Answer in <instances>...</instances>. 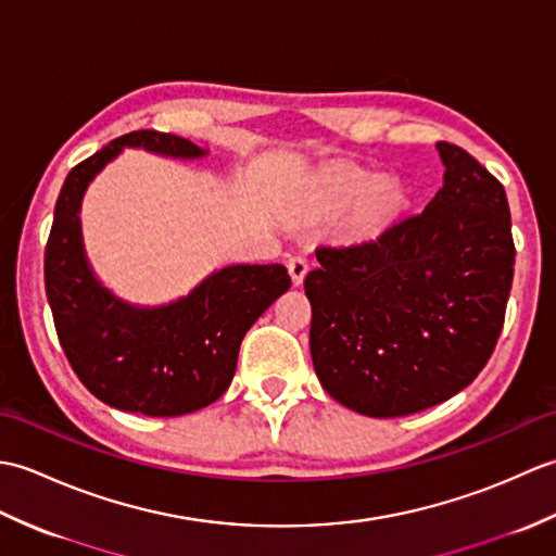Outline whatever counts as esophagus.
Instances as JSON below:
<instances>
[{"instance_id": "obj_1", "label": "esophagus", "mask_w": 556, "mask_h": 556, "mask_svg": "<svg viewBox=\"0 0 556 556\" xmlns=\"http://www.w3.org/2000/svg\"><path fill=\"white\" fill-rule=\"evenodd\" d=\"M289 275H291L293 287H301L305 275H308V260H305L303 255H293L289 260Z\"/></svg>"}]
</instances>
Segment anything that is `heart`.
I'll return each instance as SVG.
<instances>
[{
  "mask_svg": "<svg viewBox=\"0 0 556 556\" xmlns=\"http://www.w3.org/2000/svg\"><path fill=\"white\" fill-rule=\"evenodd\" d=\"M372 192L376 195L370 198V207H368L370 219L387 215V212L396 205L399 195L392 191V188H382L377 181L365 179V176H346V179H341L337 186H332V191L325 195L323 203L311 207L308 215H323V212H329V210L349 207L353 203H358V200L368 198Z\"/></svg>",
  "mask_w": 556,
  "mask_h": 556,
  "instance_id": "obj_1",
  "label": "heart"
}]
</instances>
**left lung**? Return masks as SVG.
Wrapping results in <instances>:
<instances>
[{
	"label": "left lung",
	"instance_id": "obj_1",
	"mask_svg": "<svg viewBox=\"0 0 556 556\" xmlns=\"http://www.w3.org/2000/svg\"><path fill=\"white\" fill-rule=\"evenodd\" d=\"M444 184L418 215L351 245H320L303 287L325 392L399 418L452 399L497 344L516 248L504 186L464 148L437 143Z\"/></svg>",
	"mask_w": 556,
	"mask_h": 556
}]
</instances>
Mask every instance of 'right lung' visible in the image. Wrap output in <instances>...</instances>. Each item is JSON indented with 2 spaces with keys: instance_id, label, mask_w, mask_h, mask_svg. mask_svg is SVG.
Listing matches in <instances>:
<instances>
[{
  "instance_id": "1",
  "label": "right lung",
  "mask_w": 556,
  "mask_h": 556,
  "mask_svg": "<svg viewBox=\"0 0 556 556\" xmlns=\"http://www.w3.org/2000/svg\"><path fill=\"white\" fill-rule=\"evenodd\" d=\"M140 148L162 157L198 160L207 150L172 134L114 138L68 172L45 248V291L71 368L92 396L152 418L186 416L227 392L248 329L291 287L285 265H229L167 305L128 303L92 271L80 233L90 181Z\"/></svg>"
}]
</instances>
